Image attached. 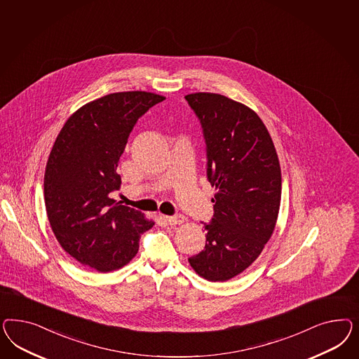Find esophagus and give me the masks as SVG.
<instances>
[{
    "label": "esophagus",
    "instance_id": "34e87169",
    "mask_svg": "<svg viewBox=\"0 0 359 359\" xmlns=\"http://www.w3.org/2000/svg\"><path fill=\"white\" fill-rule=\"evenodd\" d=\"M164 221L168 225H182V224H184L187 219L183 216H165Z\"/></svg>",
    "mask_w": 359,
    "mask_h": 359
}]
</instances>
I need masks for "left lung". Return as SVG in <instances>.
<instances>
[{"mask_svg": "<svg viewBox=\"0 0 359 359\" xmlns=\"http://www.w3.org/2000/svg\"><path fill=\"white\" fill-rule=\"evenodd\" d=\"M185 100L201 122L208 179L216 188L205 250L188 262L209 282H226L257 261L271 238L282 197L279 158L263 121L245 104L209 92Z\"/></svg>", "mask_w": 359, "mask_h": 359, "instance_id": "8db88e82", "label": "left lung"}]
</instances>
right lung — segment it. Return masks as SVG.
Listing matches in <instances>:
<instances>
[{
  "label": "right lung",
  "instance_id": "1",
  "mask_svg": "<svg viewBox=\"0 0 359 359\" xmlns=\"http://www.w3.org/2000/svg\"><path fill=\"white\" fill-rule=\"evenodd\" d=\"M164 96L116 92L87 102L65 121L48 155L44 204L55 237L77 262L98 272L120 270L137 255L155 222L110 197L118 161L137 121Z\"/></svg>",
  "mask_w": 359,
  "mask_h": 359
}]
</instances>
